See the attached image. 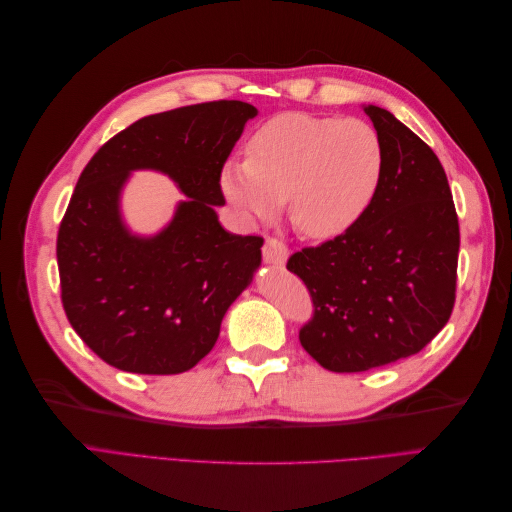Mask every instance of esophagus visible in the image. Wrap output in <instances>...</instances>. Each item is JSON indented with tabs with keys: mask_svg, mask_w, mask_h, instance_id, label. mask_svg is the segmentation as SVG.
<instances>
[{
	"mask_svg": "<svg viewBox=\"0 0 512 512\" xmlns=\"http://www.w3.org/2000/svg\"><path fill=\"white\" fill-rule=\"evenodd\" d=\"M262 258L271 267H284L288 260V247L277 239H267L265 247H262Z\"/></svg>",
	"mask_w": 512,
	"mask_h": 512,
	"instance_id": "esophagus-1",
	"label": "esophagus"
}]
</instances>
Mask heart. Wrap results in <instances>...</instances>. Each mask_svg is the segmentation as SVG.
I'll list each match as a JSON object with an SVG mask.
<instances>
[{"mask_svg": "<svg viewBox=\"0 0 512 512\" xmlns=\"http://www.w3.org/2000/svg\"><path fill=\"white\" fill-rule=\"evenodd\" d=\"M384 149L363 119L282 113L247 141V160H226L220 188L245 222H269L288 198L292 226L309 239L342 237L378 194Z\"/></svg>", "mask_w": 512, "mask_h": 512, "instance_id": "heart-1", "label": "heart"}]
</instances>
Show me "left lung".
I'll return each instance as SVG.
<instances>
[{"label":"left lung","mask_w":512,"mask_h":512,"mask_svg":"<svg viewBox=\"0 0 512 512\" xmlns=\"http://www.w3.org/2000/svg\"><path fill=\"white\" fill-rule=\"evenodd\" d=\"M384 149L374 203L342 237L292 254L314 301L301 346L350 374L421 352L451 318L459 222L436 153L386 108L365 104Z\"/></svg>","instance_id":"8db88e82"}]
</instances>
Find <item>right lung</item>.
Wrapping results in <instances>:
<instances>
[{"mask_svg":"<svg viewBox=\"0 0 512 512\" xmlns=\"http://www.w3.org/2000/svg\"><path fill=\"white\" fill-rule=\"evenodd\" d=\"M258 108L205 102L149 115L89 160L57 235L61 303L72 329L121 371L170 376L218 342L228 307L252 284L262 239L228 232L220 170ZM134 169H156L186 196L156 236L122 220Z\"/></svg>","mask_w":512,"mask_h":512,"instance_id":"obj_1","label":"right lung"}]
</instances>
